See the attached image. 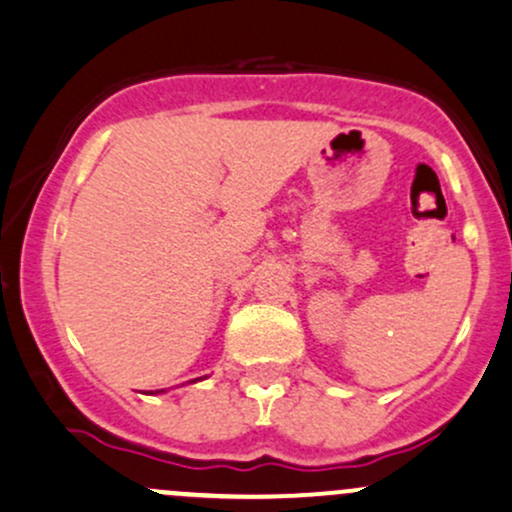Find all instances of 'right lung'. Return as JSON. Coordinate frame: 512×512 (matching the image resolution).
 Here are the masks:
<instances>
[{
    "mask_svg": "<svg viewBox=\"0 0 512 512\" xmlns=\"http://www.w3.org/2000/svg\"><path fill=\"white\" fill-rule=\"evenodd\" d=\"M151 393H153V390H151ZM156 393H166V390H156Z\"/></svg>",
    "mask_w": 512,
    "mask_h": 512,
    "instance_id": "right-lung-1",
    "label": "right lung"
}]
</instances>
